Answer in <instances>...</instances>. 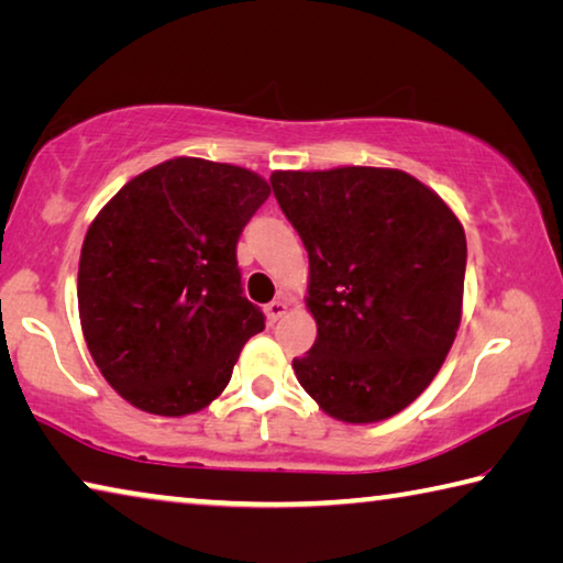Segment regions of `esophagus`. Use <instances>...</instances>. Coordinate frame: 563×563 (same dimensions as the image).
Here are the masks:
<instances>
[{
  "label": "esophagus",
  "mask_w": 563,
  "mask_h": 563,
  "mask_svg": "<svg viewBox=\"0 0 563 563\" xmlns=\"http://www.w3.org/2000/svg\"><path fill=\"white\" fill-rule=\"evenodd\" d=\"M285 312H288V302L285 300H273L265 305V316H268V322L273 325V322H278Z\"/></svg>",
  "instance_id": "esophagus-1"
}]
</instances>
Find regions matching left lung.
Returning <instances> with one entry per match:
<instances>
[{
    "label": "left lung",
    "mask_w": 563,
    "mask_h": 563,
    "mask_svg": "<svg viewBox=\"0 0 563 563\" xmlns=\"http://www.w3.org/2000/svg\"><path fill=\"white\" fill-rule=\"evenodd\" d=\"M273 194L308 251L318 338L295 375L330 417L397 415L440 373L462 320L466 238L405 170H275Z\"/></svg>",
    "instance_id": "1"
}]
</instances>
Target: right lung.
<instances>
[{
    "label": "right lung",
    "instance_id": "1",
    "mask_svg": "<svg viewBox=\"0 0 563 563\" xmlns=\"http://www.w3.org/2000/svg\"><path fill=\"white\" fill-rule=\"evenodd\" d=\"M271 196L253 170L170 158L131 178L84 238L79 318L101 375L133 407L184 417L223 393L265 328L235 247Z\"/></svg>",
    "mask_w": 563,
    "mask_h": 563
}]
</instances>
